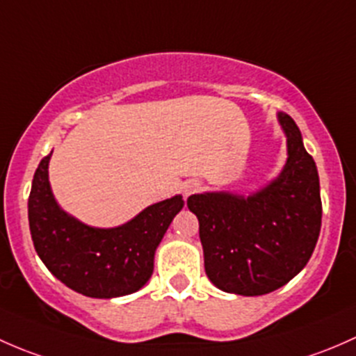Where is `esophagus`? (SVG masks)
<instances>
[{"label":"esophagus","mask_w":356,"mask_h":356,"mask_svg":"<svg viewBox=\"0 0 356 356\" xmlns=\"http://www.w3.org/2000/svg\"><path fill=\"white\" fill-rule=\"evenodd\" d=\"M200 188H202V183H200L199 179H190V181H186L185 185H183V193H185V195H192V193L200 192Z\"/></svg>","instance_id":"34e87169"}]
</instances>
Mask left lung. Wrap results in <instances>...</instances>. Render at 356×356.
<instances>
[{
	"instance_id": "8db88e82",
	"label": "left lung",
	"mask_w": 356,
	"mask_h": 356,
	"mask_svg": "<svg viewBox=\"0 0 356 356\" xmlns=\"http://www.w3.org/2000/svg\"><path fill=\"white\" fill-rule=\"evenodd\" d=\"M283 173L250 197L200 193L186 200L199 219L205 274L219 289L245 296L284 286L307 266L318 240L322 202L314 157L291 116Z\"/></svg>"
}]
</instances>
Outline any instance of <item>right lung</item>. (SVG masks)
Listing matches in <instances>:
<instances>
[{"label":"right lung","instance_id":"add662e5","mask_svg":"<svg viewBox=\"0 0 356 356\" xmlns=\"http://www.w3.org/2000/svg\"><path fill=\"white\" fill-rule=\"evenodd\" d=\"M42 157L29 195V226L44 266L73 291L92 298L135 293L152 276L154 252L181 211V195L142 211L120 228L99 229L70 218L54 202Z\"/></svg>","mask_w":356,"mask_h":356}]
</instances>
